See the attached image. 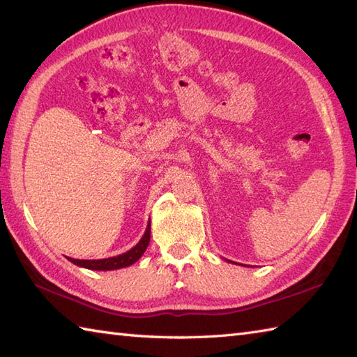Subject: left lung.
<instances>
[{
  "mask_svg": "<svg viewBox=\"0 0 357 357\" xmlns=\"http://www.w3.org/2000/svg\"><path fill=\"white\" fill-rule=\"evenodd\" d=\"M227 261V259H226ZM227 262H232V261H227ZM238 266H240V264H238Z\"/></svg>",
  "mask_w": 357,
  "mask_h": 357,
  "instance_id": "obj_1",
  "label": "left lung"
}]
</instances>
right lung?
Segmentation results:
<instances>
[{
	"label": "right lung",
	"mask_w": 357,
	"mask_h": 357,
	"mask_svg": "<svg viewBox=\"0 0 357 357\" xmlns=\"http://www.w3.org/2000/svg\"><path fill=\"white\" fill-rule=\"evenodd\" d=\"M151 241V222L148 223V227L140 238V241L137 243L132 249L128 252L117 255V257L112 258H104V259H74V258H68L72 264H75L78 267H83L87 270H96V271H109V270H119V268H125L132 266L134 262L139 261L142 258V255L148 249Z\"/></svg>",
	"instance_id": "obj_1"
}]
</instances>
